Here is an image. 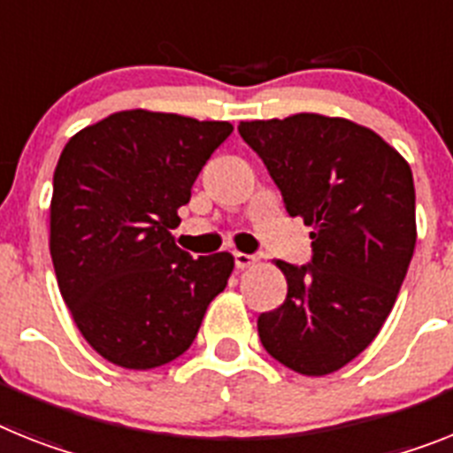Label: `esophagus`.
Masks as SVG:
<instances>
[{
  "mask_svg": "<svg viewBox=\"0 0 453 453\" xmlns=\"http://www.w3.org/2000/svg\"><path fill=\"white\" fill-rule=\"evenodd\" d=\"M253 262H256V256H249V253H239V250L234 253V267H237V269L250 267Z\"/></svg>",
  "mask_w": 453,
  "mask_h": 453,
  "instance_id": "34e87169",
  "label": "esophagus"
}]
</instances>
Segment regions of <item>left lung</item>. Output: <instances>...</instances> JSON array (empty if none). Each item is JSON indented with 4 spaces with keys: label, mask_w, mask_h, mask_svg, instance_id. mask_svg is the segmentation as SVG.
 Listing matches in <instances>:
<instances>
[{
    "label": "left lung",
    "mask_w": 453,
    "mask_h": 453,
    "mask_svg": "<svg viewBox=\"0 0 453 453\" xmlns=\"http://www.w3.org/2000/svg\"><path fill=\"white\" fill-rule=\"evenodd\" d=\"M313 256L276 265L288 279L279 309L257 318L269 355L302 375L334 373L371 345L394 309L417 242L412 170L371 128L341 117L242 121Z\"/></svg>",
    "instance_id": "8db88e82"
}]
</instances>
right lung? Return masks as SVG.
Here are the masks:
<instances>
[{
	"label": "right lung",
	"mask_w": 453,
	"mask_h": 453,
	"mask_svg": "<svg viewBox=\"0 0 453 453\" xmlns=\"http://www.w3.org/2000/svg\"><path fill=\"white\" fill-rule=\"evenodd\" d=\"M230 133L227 121L124 110L64 147L52 181V265L80 334L108 362L147 371L177 359L226 290L233 256L193 260L170 230Z\"/></svg>",
	"instance_id": "1"
}]
</instances>
